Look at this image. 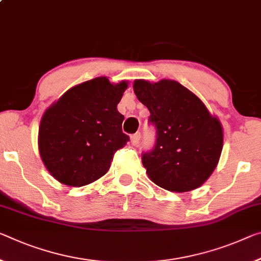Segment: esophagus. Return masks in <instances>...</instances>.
I'll use <instances>...</instances> for the list:
<instances>
[{
  "label": "esophagus",
  "mask_w": 261,
  "mask_h": 261,
  "mask_svg": "<svg viewBox=\"0 0 261 261\" xmlns=\"http://www.w3.org/2000/svg\"><path fill=\"white\" fill-rule=\"evenodd\" d=\"M140 138H142V136H140V132H137V134L132 135V136H131V143H132V145H137V144L139 143Z\"/></svg>",
  "instance_id": "esophagus-1"
}]
</instances>
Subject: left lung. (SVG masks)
<instances>
[{
  "label": "left lung",
  "mask_w": 261,
  "mask_h": 261,
  "mask_svg": "<svg viewBox=\"0 0 261 261\" xmlns=\"http://www.w3.org/2000/svg\"><path fill=\"white\" fill-rule=\"evenodd\" d=\"M134 90L150 111L155 143L142 153L150 179L171 192H189L212 175L223 148L220 121L186 87L172 80H136Z\"/></svg>",
  "instance_id": "8db88e82"
}]
</instances>
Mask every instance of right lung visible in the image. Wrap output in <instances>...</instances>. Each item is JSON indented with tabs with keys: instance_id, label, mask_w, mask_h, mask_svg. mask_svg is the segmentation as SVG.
Listing matches in <instances>:
<instances>
[{
	"instance_id": "1",
	"label": "right lung",
	"mask_w": 261,
	"mask_h": 261,
	"mask_svg": "<svg viewBox=\"0 0 261 261\" xmlns=\"http://www.w3.org/2000/svg\"><path fill=\"white\" fill-rule=\"evenodd\" d=\"M126 87V82L93 79L66 92L44 114L39 152L59 182L81 187L108 172L115 152L130 140L117 110Z\"/></svg>"
}]
</instances>
